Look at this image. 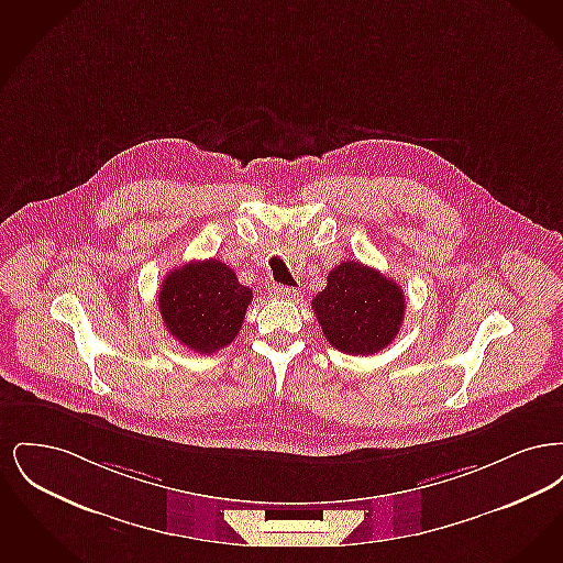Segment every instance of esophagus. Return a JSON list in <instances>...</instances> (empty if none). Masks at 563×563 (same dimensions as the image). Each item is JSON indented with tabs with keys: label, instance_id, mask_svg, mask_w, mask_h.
Returning <instances> with one entry per match:
<instances>
[{
	"label": "esophagus",
	"instance_id": "34e87169",
	"mask_svg": "<svg viewBox=\"0 0 563 563\" xmlns=\"http://www.w3.org/2000/svg\"><path fill=\"white\" fill-rule=\"evenodd\" d=\"M274 295L276 297H283V299H295L297 295H299V289H294V287H274Z\"/></svg>",
	"mask_w": 563,
	"mask_h": 563
}]
</instances>
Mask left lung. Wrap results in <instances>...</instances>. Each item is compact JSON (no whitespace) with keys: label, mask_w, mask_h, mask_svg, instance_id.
I'll use <instances>...</instances> for the list:
<instances>
[{"label":"left lung","mask_w":563,"mask_h":563,"mask_svg":"<svg viewBox=\"0 0 563 563\" xmlns=\"http://www.w3.org/2000/svg\"><path fill=\"white\" fill-rule=\"evenodd\" d=\"M322 335L346 354L369 356L397 338L405 317L402 289L361 262H342L312 299Z\"/></svg>","instance_id":"left-lung-1"}]
</instances>
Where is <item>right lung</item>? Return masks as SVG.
<instances>
[{"label": "right lung", "instance_id": "1", "mask_svg": "<svg viewBox=\"0 0 563 563\" xmlns=\"http://www.w3.org/2000/svg\"><path fill=\"white\" fill-rule=\"evenodd\" d=\"M253 291L219 260L189 262L166 274L158 310L166 331L189 350L211 354L239 335Z\"/></svg>", "mask_w": 563, "mask_h": 563}]
</instances>
